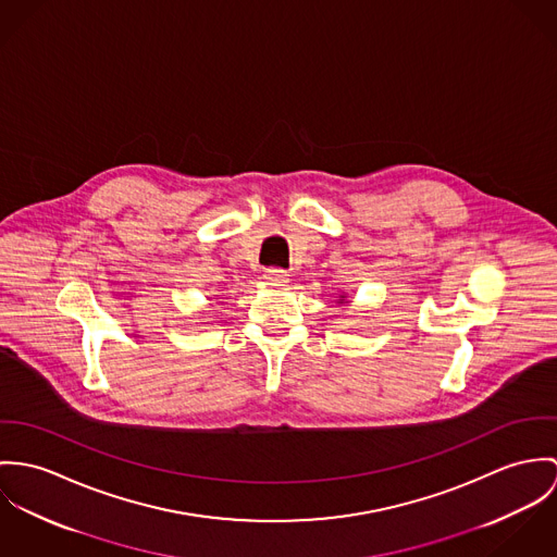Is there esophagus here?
<instances>
[{
    "instance_id": "obj_1",
    "label": "esophagus",
    "mask_w": 557,
    "mask_h": 557,
    "mask_svg": "<svg viewBox=\"0 0 557 557\" xmlns=\"http://www.w3.org/2000/svg\"><path fill=\"white\" fill-rule=\"evenodd\" d=\"M264 280H267L269 284H284V282H288V273H286L284 269L271 267V269L264 271Z\"/></svg>"
}]
</instances>
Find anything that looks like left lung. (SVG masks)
<instances>
[{
    "label": "left lung",
    "mask_w": 557,
    "mask_h": 557,
    "mask_svg": "<svg viewBox=\"0 0 557 557\" xmlns=\"http://www.w3.org/2000/svg\"><path fill=\"white\" fill-rule=\"evenodd\" d=\"M342 301H344V297H342V299H339V304H342Z\"/></svg>",
    "instance_id": "1"
}]
</instances>
